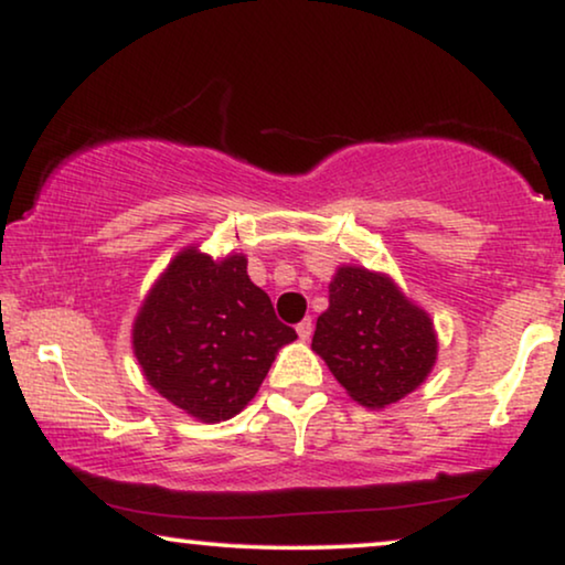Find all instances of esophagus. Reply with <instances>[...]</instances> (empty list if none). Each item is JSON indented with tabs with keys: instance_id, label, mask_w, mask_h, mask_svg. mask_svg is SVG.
<instances>
[{
	"instance_id": "obj_1",
	"label": "esophagus",
	"mask_w": 565,
	"mask_h": 565,
	"mask_svg": "<svg viewBox=\"0 0 565 565\" xmlns=\"http://www.w3.org/2000/svg\"><path fill=\"white\" fill-rule=\"evenodd\" d=\"M296 331H298L300 339H308V337L313 334V321H311V319H303V321H300L298 327H296Z\"/></svg>"
}]
</instances>
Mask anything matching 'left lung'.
I'll return each instance as SVG.
<instances>
[{
  "label": "left lung",
  "mask_w": 565,
  "mask_h": 565,
  "mask_svg": "<svg viewBox=\"0 0 565 565\" xmlns=\"http://www.w3.org/2000/svg\"><path fill=\"white\" fill-rule=\"evenodd\" d=\"M311 350L358 404L383 408L431 373L437 334L429 313L391 277L344 265L329 285V308L316 321Z\"/></svg>",
  "instance_id": "left-lung-1"
}]
</instances>
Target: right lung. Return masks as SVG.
<instances>
[{"label":"right lung","mask_w":565,"mask_h":565,"mask_svg":"<svg viewBox=\"0 0 565 565\" xmlns=\"http://www.w3.org/2000/svg\"><path fill=\"white\" fill-rule=\"evenodd\" d=\"M296 337L249 280L244 254L213 259L188 246L146 296L134 352L153 391L213 424L257 396L277 350Z\"/></svg>","instance_id":"right-lung-1"}]
</instances>
